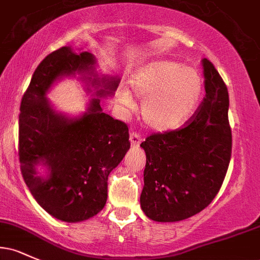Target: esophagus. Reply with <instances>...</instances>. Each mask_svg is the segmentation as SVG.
<instances>
[{
	"label": "esophagus",
	"instance_id": "34e87169",
	"mask_svg": "<svg viewBox=\"0 0 260 260\" xmlns=\"http://www.w3.org/2000/svg\"><path fill=\"white\" fill-rule=\"evenodd\" d=\"M129 142H131V145H132L133 148H138L140 145V143H142V137H140V134L136 133V132L131 133Z\"/></svg>",
	"mask_w": 260,
	"mask_h": 260
}]
</instances>
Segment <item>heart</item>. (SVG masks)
Here are the masks:
<instances>
[{
  "label": "heart",
  "instance_id": "heart-1",
  "mask_svg": "<svg viewBox=\"0 0 260 260\" xmlns=\"http://www.w3.org/2000/svg\"><path fill=\"white\" fill-rule=\"evenodd\" d=\"M131 91L122 86L118 100L134 106L133 96L143 100L142 118L151 129L170 131L183 124L196 111L203 95V79L193 68L171 59L143 66L129 79Z\"/></svg>",
  "mask_w": 260,
  "mask_h": 260
}]
</instances>
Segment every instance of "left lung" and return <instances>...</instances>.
Returning <instances> with one entry per match:
<instances>
[{"mask_svg":"<svg viewBox=\"0 0 260 260\" xmlns=\"http://www.w3.org/2000/svg\"><path fill=\"white\" fill-rule=\"evenodd\" d=\"M205 98L186 127L154 134L140 144L147 155L140 208L149 219L176 222L207 208L231 159L229 91L213 63L202 59Z\"/></svg>","mask_w":260,"mask_h":260,"instance_id":"1","label":"left lung"}]
</instances>
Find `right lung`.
<instances>
[{"instance_id": "obj_1", "label": "right lung", "mask_w": 260, "mask_h": 260, "mask_svg": "<svg viewBox=\"0 0 260 260\" xmlns=\"http://www.w3.org/2000/svg\"><path fill=\"white\" fill-rule=\"evenodd\" d=\"M98 67L92 53L61 47L38 66L20 104L23 178L39 205L64 222L85 221L103 210L110 172L131 147L127 124L100 106L120 79ZM64 78H76L92 96L80 115L59 112L47 98Z\"/></svg>"}]
</instances>
